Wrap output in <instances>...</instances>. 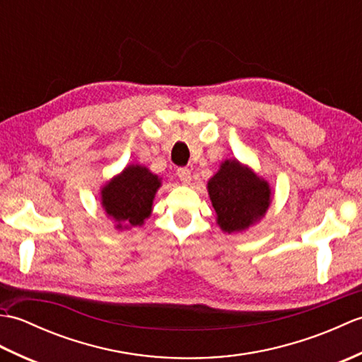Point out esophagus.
<instances>
[{
  "label": "esophagus",
  "mask_w": 362,
  "mask_h": 362,
  "mask_svg": "<svg viewBox=\"0 0 362 362\" xmlns=\"http://www.w3.org/2000/svg\"><path fill=\"white\" fill-rule=\"evenodd\" d=\"M177 175H179L180 182L185 183V185H188V183L191 182V171L188 168H180L179 171H177Z\"/></svg>",
  "instance_id": "esophagus-1"
}]
</instances>
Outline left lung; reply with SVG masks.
Instances as JSON below:
<instances>
[{
  "mask_svg": "<svg viewBox=\"0 0 362 362\" xmlns=\"http://www.w3.org/2000/svg\"><path fill=\"white\" fill-rule=\"evenodd\" d=\"M216 222L227 233L247 230L264 216L272 202L269 183L238 160H226L209 180Z\"/></svg>",
  "mask_w": 362,
  "mask_h": 362,
  "instance_id": "1",
  "label": "left lung"
}]
</instances>
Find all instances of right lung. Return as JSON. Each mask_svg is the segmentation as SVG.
<instances>
[{"label":"right lung","instance_id":"right-lung-1","mask_svg":"<svg viewBox=\"0 0 362 362\" xmlns=\"http://www.w3.org/2000/svg\"><path fill=\"white\" fill-rule=\"evenodd\" d=\"M161 179L141 165H129L101 189V204L117 228L143 226L152 213V202Z\"/></svg>","mask_w":362,"mask_h":362}]
</instances>
